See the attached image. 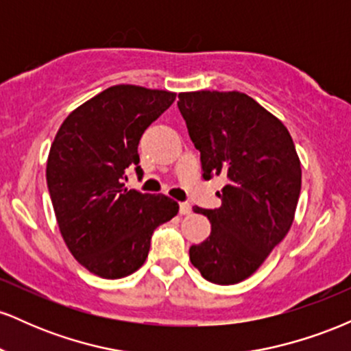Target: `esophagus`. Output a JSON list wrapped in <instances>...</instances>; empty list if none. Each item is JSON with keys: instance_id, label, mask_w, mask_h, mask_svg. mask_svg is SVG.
<instances>
[{"instance_id": "esophagus-1", "label": "esophagus", "mask_w": 351, "mask_h": 351, "mask_svg": "<svg viewBox=\"0 0 351 351\" xmlns=\"http://www.w3.org/2000/svg\"><path fill=\"white\" fill-rule=\"evenodd\" d=\"M189 213H191L189 203H180V215H189Z\"/></svg>"}]
</instances>
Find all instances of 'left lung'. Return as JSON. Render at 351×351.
Wrapping results in <instances>:
<instances>
[{
	"label": "left lung",
	"mask_w": 351,
	"mask_h": 351,
	"mask_svg": "<svg viewBox=\"0 0 351 351\" xmlns=\"http://www.w3.org/2000/svg\"><path fill=\"white\" fill-rule=\"evenodd\" d=\"M178 99L203 178L226 180L219 208H193L208 216L211 234L189 247V261L213 284H237L292 226L302 184L295 145L285 125L243 92H183Z\"/></svg>",
	"instance_id": "8db88e82"
}]
</instances>
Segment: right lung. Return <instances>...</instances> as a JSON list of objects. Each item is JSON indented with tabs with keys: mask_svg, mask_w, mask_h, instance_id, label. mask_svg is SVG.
I'll return each instance as SVG.
<instances>
[{
	"mask_svg": "<svg viewBox=\"0 0 351 351\" xmlns=\"http://www.w3.org/2000/svg\"><path fill=\"white\" fill-rule=\"evenodd\" d=\"M176 94L114 86L71 112L51 145L46 180L58 224L72 256L104 279L142 267L152 234L178 215L165 195L125 188L127 168H140L143 132Z\"/></svg>",
	"mask_w": 351,
	"mask_h": 351,
	"instance_id": "add662e5",
	"label": "right lung"
}]
</instances>
